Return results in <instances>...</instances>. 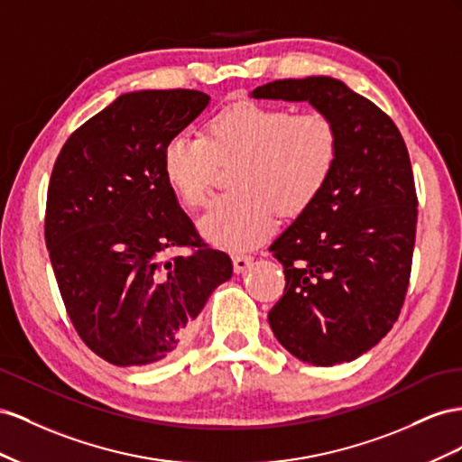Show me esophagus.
Segmentation results:
<instances>
[{
	"mask_svg": "<svg viewBox=\"0 0 462 462\" xmlns=\"http://www.w3.org/2000/svg\"><path fill=\"white\" fill-rule=\"evenodd\" d=\"M232 263H234V271L240 274L245 269H249V265H252V263H254V257L252 255H234Z\"/></svg>",
	"mask_w": 462,
	"mask_h": 462,
	"instance_id": "esophagus-1",
	"label": "esophagus"
}]
</instances>
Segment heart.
I'll return each mask as SVG.
<instances>
[{"label": "heart", "mask_w": 462, "mask_h": 462, "mask_svg": "<svg viewBox=\"0 0 462 462\" xmlns=\"http://www.w3.org/2000/svg\"><path fill=\"white\" fill-rule=\"evenodd\" d=\"M242 156L232 176L238 191L220 195L199 220L213 245L244 252L265 242L276 217H300L319 199L338 161L335 124L318 112L238 102L218 112L207 137L172 135L162 151V172L183 205L203 207L213 188L217 158Z\"/></svg>", "instance_id": "1"}]
</instances>
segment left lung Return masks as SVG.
I'll use <instances>...</instances> for the list:
<instances>
[{
  "mask_svg": "<svg viewBox=\"0 0 462 462\" xmlns=\"http://www.w3.org/2000/svg\"><path fill=\"white\" fill-rule=\"evenodd\" d=\"M249 97L310 102L337 127L325 191L269 247L286 276L269 325L301 362H352L391 331L411 279L418 199L406 144L385 112L333 77L282 79Z\"/></svg>",
  "mask_w": 462,
  "mask_h": 462,
  "instance_id": "obj_1",
  "label": "left lung"
}]
</instances>
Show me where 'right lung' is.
<instances>
[{"mask_svg":"<svg viewBox=\"0 0 462 462\" xmlns=\"http://www.w3.org/2000/svg\"><path fill=\"white\" fill-rule=\"evenodd\" d=\"M210 102L199 90L125 92L65 141L51 170L46 247L73 327L114 365H149L186 345L232 276L201 244L162 172L166 141ZM176 246L188 256L168 258Z\"/></svg>","mask_w":462,"mask_h":462,"instance_id":"add662e5","label":"right lung"}]
</instances>
